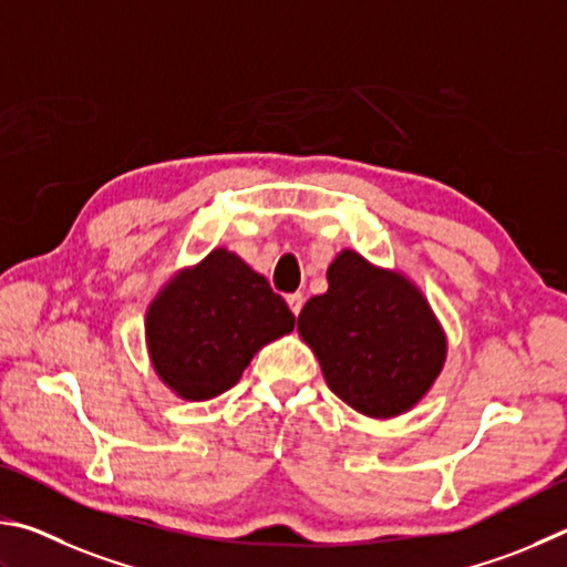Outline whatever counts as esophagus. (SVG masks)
<instances>
[{"instance_id":"obj_1","label":"esophagus","mask_w":567,"mask_h":567,"mask_svg":"<svg viewBox=\"0 0 567 567\" xmlns=\"http://www.w3.org/2000/svg\"><path fill=\"white\" fill-rule=\"evenodd\" d=\"M286 303H289V309L293 316H299L303 309V293H289L286 296Z\"/></svg>"}]
</instances>
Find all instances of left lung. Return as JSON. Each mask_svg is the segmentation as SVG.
<instances>
[{"label":"left lung","instance_id":"1","mask_svg":"<svg viewBox=\"0 0 567 567\" xmlns=\"http://www.w3.org/2000/svg\"><path fill=\"white\" fill-rule=\"evenodd\" d=\"M329 291L306 301L299 336L321 363L329 389L369 419L411 411L439 379L449 339L409 276L343 248Z\"/></svg>","mask_w":567,"mask_h":567}]
</instances>
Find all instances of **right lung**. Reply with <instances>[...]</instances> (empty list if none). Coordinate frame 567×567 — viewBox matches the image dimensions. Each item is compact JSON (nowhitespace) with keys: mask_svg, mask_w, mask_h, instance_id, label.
Listing matches in <instances>:
<instances>
[{"mask_svg":"<svg viewBox=\"0 0 567 567\" xmlns=\"http://www.w3.org/2000/svg\"><path fill=\"white\" fill-rule=\"evenodd\" d=\"M293 321L261 274L228 248H214L148 303L146 353L178 399L208 401L236 385L254 355L291 333Z\"/></svg>","mask_w":567,"mask_h":567,"instance_id":"right-lung-1","label":"right lung"}]
</instances>
